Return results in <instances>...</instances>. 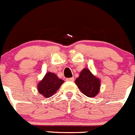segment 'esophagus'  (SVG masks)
<instances>
[{
    "label": "esophagus",
    "instance_id": "34e87169",
    "mask_svg": "<svg viewBox=\"0 0 135 135\" xmlns=\"http://www.w3.org/2000/svg\"><path fill=\"white\" fill-rule=\"evenodd\" d=\"M74 80H75V79H74L73 77H72V78L66 79V81H74Z\"/></svg>",
    "mask_w": 135,
    "mask_h": 135
}]
</instances>
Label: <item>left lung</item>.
Here are the masks:
<instances>
[{
    "instance_id": "left-lung-1",
    "label": "left lung",
    "mask_w": 135,
    "mask_h": 135,
    "mask_svg": "<svg viewBox=\"0 0 135 135\" xmlns=\"http://www.w3.org/2000/svg\"><path fill=\"white\" fill-rule=\"evenodd\" d=\"M81 91L87 97L93 98L98 93L100 87V80L94 76L90 70L84 69L75 81Z\"/></svg>"
}]
</instances>
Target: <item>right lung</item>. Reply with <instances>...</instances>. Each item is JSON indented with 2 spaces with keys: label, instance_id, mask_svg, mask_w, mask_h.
Returning <instances> with one entry per match:
<instances>
[{
  "label": "right lung",
  "instance_id": "obj_1",
  "mask_svg": "<svg viewBox=\"0 0 135 135\" xmlns=\"http://www.w3.org/2000/svg\"><path fill=\"white\" fill-rule=\"evenodd\" d=\"M63 83L64 81L59 79L54 73H48L39 83L37 89L42 96L48 98L56 92Z\"/></svg>",
  "mask_w": 135,
  "mask_h": 135
}]
</instances>
